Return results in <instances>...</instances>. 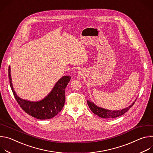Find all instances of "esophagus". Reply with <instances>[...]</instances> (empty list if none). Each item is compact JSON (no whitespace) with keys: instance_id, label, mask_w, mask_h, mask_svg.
<instances>
[{"instance_id":"34e87169","label":"esophagus","mask_w":153,"mask_h":153,"mask_svg":"<svg viewBox=\"0 0 153 153\" xmlns=\"http://www.w3.org/2000/svg\"><path fill=\"white\" fill-rule=\"evenodd\" d=\"M83 75H84V74H83V72H82V71H79L78 72V76L79 77L82 76Z\"/></svg>"}]
</instances>
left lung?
Listing matches in <instances>:
<instances>
[{"mask_svg":"<svg viewBox=\"0 0 153 153\" xmlns=\"http://www.w3.org/2000/svg\"><path fill=\"white\" fill-rule=\"evenodd\" d=\"M136 99H135L134 102L128 107H126L120 110H114V111L99 107L95 104H94L92 101L89 100H87V102L91 111L94 114L98 115L99 117L103 118H116L119 116H121L123 115L125 113H126L133 106L135 101H136Z\"/></svg>","mask_w":153,"mask_h":153,"instance_id":"left-lung-1","label":"left lung"}]
</instances>
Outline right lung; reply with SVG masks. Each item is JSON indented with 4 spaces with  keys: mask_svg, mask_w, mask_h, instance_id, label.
Listing matches in <instances>:
<instances>
[{
    "mask_svg": "<svg viewBox=\"0 0 153 153\" xmlns=\"http://www.w3.org/2000/svg\"><path fill=\"white\" fill-rule=\"evenodd\" d=\"M8 78L13 95L21 108L28 115L39 120L52 118L62 110L65 103V89L71 78L70 76H62L45 98L39 101H32L22 99L16 94L13 86L10 66Z\"/></svg>",
    "mask_w": 153,
    "mask_h": 153,
    "instance_id": "right-lung-1",
    "label": "right lung"
}]
</instances>
